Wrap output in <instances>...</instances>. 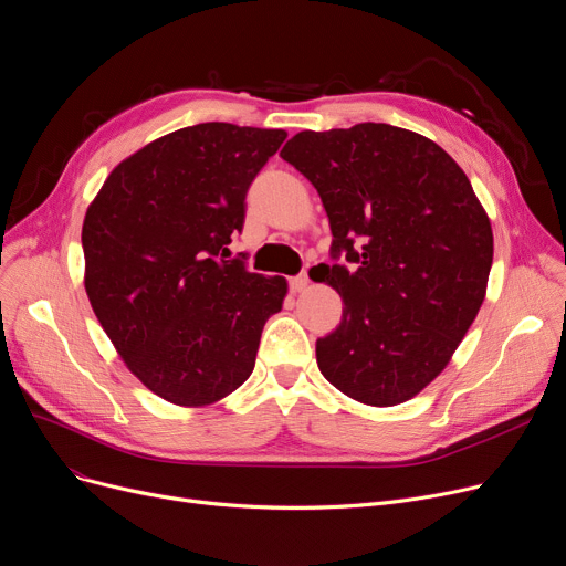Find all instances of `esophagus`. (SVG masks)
<instances>
[{
	"label": "esophagus",
	"instance_id": "34e87169",
	"mask_svg": "<svg viewBox=\"0 0 566 566\" xmlns=\"http://www.w3.org/2000/svg\"><path fill=\"white\" fill-rule=\"evenodd\" d=\"M310 286V277H307V273H303V275H298V277H291L289 280V289L293 291V293H301V291H305Z\"/></svg>",
	"mask_w": 566,
	"mask_h": 566
}]
</instances>
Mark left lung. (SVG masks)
Returning a JSON list of instances; mask_svg holds the SVG:
<instances>
[{"mask_svg":"<svg viewBox=\"0 0 566 566\" xmlns=\"http://www.w3.org/2000/svg\"><path fill=\"white\" fill-rule=\"evenodd\" d=\"M280 156L316 188L333 231L335 263L318 277L344 310L316 339L321 374L367 406L412 399L486 295L493 231L468 176L436 142L388 124L303 130Z\"/></svg>","mask_w":566,"mask_h":566,"instance_id":"1","label":"left lung"}]
</instances>
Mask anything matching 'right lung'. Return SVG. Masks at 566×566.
Listing matches in <instances>:
<instances>
[{
	"label": "right lung",
	"instance_id": "add662e5",
	"mask_svg": "<svg viewBox=\"0 0 566 566\" xmlns=\"http://www.w3.org/2000/svg\"><path fill=\"white\" fill-rule=\"evenodd\" d=\"M284 130L197 124L118 163L86 208L84 289L128 369L169 403L208 406L250 378L284 277L227 259L245 195Z\"/></svg>",
	"mask_w": 566,
	"mask_h": 566
}]
</instances>
